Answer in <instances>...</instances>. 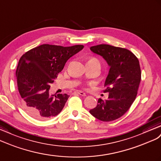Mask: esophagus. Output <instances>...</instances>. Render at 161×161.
I'll list each match as a JSON object with an SVG mask.
<instances>
[{
  "label": "esophagus",
  "instance_id": "obj_1",
  "mask_svg": "<svg viewBox=\"0 0 161 161\" xmlns=\"http://www.w3.org/2000/svg\"><path fill=\"white\" fill-rule=\"evenodd\" d=\"M74 93L80 94V95H81V96H86V93H84V92H81V91H75V92H74Z\"/></svg>",
  "mask_w": 161,
  "mask_h": 161
}]
</instances>
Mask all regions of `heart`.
Here are the masks:
<instances>
[{
	"label": "heart",
	"instance_id": "b5f03b06",
	"mask_svg": "<svg viewBox=\"0 0 161 161\" xmlns=\"http://www.w3.org/2000/svg\"><path fill=\"white\" fill-rule=\"evenodd\" d=\"M92 62H97V63H98V61L97 59L94 58H90L88 61V63H92Z\"/></svg>",
	"mask_w": 161,
	"mask_h": 161
}]
</instances>
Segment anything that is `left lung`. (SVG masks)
Here are the masks:
<instances>
[{"instance_id":"8db88e82","label":"left lung","mask_w":161,"mask_h":161,"mask_svg":"<svg viewBox=\"0 0 161 161\" xmlns=\"http://www.w3.org/2000/svg\"><path fill=\"white\" fill-rule=\"evenodd\" d=\"M91 51L103 56L110 67L104 92L108 99H98L96 108L90 110L94 117L103 122L116 120L130 108L137 94L142 71L139 60L126 48L101 44L92 46Z\"/></svg>"}]
</instances>
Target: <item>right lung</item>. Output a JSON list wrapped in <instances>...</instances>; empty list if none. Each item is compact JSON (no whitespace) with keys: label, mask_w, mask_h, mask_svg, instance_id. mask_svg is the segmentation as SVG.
I'll list each match as a JSON object with an SVG mask.
<instances>
[{"label":"right lung","mask_w":161,"mask_h":161,"mask_svg":"<svg viewBox=\"0 0 161 161\" xmlns=\"http://www.w3.org/2000/svg\"><path fill=\"white\" fill-rule=\"evenodd\" d=\"M84 48L43 44L22 56L16 69L18 88L23 109L32 118L47 120L56 116L69 97L67 94L49 93L51 84L67 61Z\"/></svg>","instance_id":"1"}]
</instances>
